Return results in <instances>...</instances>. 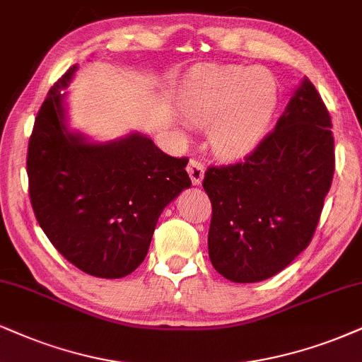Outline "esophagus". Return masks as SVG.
<instances>
[{"mask_svg": "<svg viewBox=\"0 0 362 362\" xmlns=\"http://www.w3.org/2000/svg\"><path fill=\"white\" fill-rule=\"evenodd\" d=\"M188 174H189V177H191V182H193V185L196 186V185H202V181H203V177H204V166H203V163L202 160H198V159H189V163H188Z\"/></svg>", "mask_w": 362, "mask_h": 362, "instance_id": "obj_1", "label": "esophagus"}]
</instances>
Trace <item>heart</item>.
Listing matches in <instances>:
<instances>
[{
  "mask_svg": "<svg viewBox=\"0 0 362 362\" xmlns=\"http://www.w3.org/2000/svg\"><path fill=\"white\" fill-rule=\"evenodd\" d=\"M279 102V82L267 69L208 65L194 70L182 92V110L191 122L211 127L216 154L242 158L265 136Z\"/></svg>",
  "mask_w": 362,
  "mask_h": 362,
  "instance_id": "b5f03b06",
  "label": "heart"
}]
</instances>
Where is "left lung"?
<instances>
[{"label": "left lung", "instance_id": "1", "mask_svg": "<svg viewBox=\"0 0 362 362\" xmlns=\"http://www.w3.org/2000/svg\"><path fill=\"white\" fill-rule=\"evenodd\" d=\"M332 120L304 78L276 126L243 160L209 166V260L238 284L270 279L309 247L332 185Z\"/></svg>", "mask_w": 362, "mask_h": 362}]
</instances>
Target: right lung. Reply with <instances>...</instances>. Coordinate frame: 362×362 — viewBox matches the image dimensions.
I'll return each instance as SVG.
<instances>
[{
  "instance_id": "1",
  "label": "right lung",
  "mask_w": 362,
  "mask_h": 362,
  "mask_svg": "<svg viewBox=\"0 0 362 362\" xmlns=\"http://www.w3.org/2000/svg\"><path fill=\"white\" fill-rule=\"evenodd\" d=\"M70 66L48 90L28 142L26 173L35 216L72 265L120 279L141 265L163 209L189 188L188 158H173L149 137L131 134L90 144L66 132L62 88Z\"/></svg>"
}]
</instances>
